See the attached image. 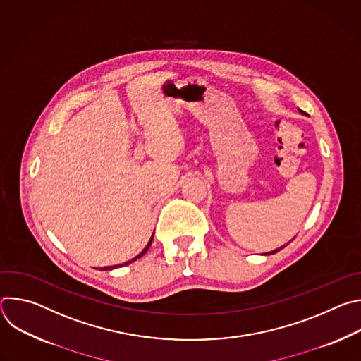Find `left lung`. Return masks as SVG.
<instances>
[{
  "label": "left lung",
  "mask_w": 361,
  "mask_h": 361,
  "mask_svg": "<svg viewBox=\"0 0 361 361\" xmlns=\"http://www.w3.org/2000/svg\"><path fill=\"white\" fill-rule=\"evenodd\" d=\"M298 111H300V114H302V116H307L304 111H301V110H298ZM287 244H288V243H287ZM284 247H286V244H284V245H281L280 248H276V250H273V251H269V252H266V255H271V254H276V252H279V251H280L281 248H284Z\"/></svg>",
  "instance_id": "1"
}]
</instances>
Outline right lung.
<instances>
[{
    "label": "right lung",
    "mask_w": 361,
    "mask_h": 361,
    "mask_svg": "<svg viewBox=\"0 0 361 361\" xmlns=\"http://www.w3.org/2000/svg\"><path fill=\"white\" fill-rule=\"evenodd\" d=\"M152 238H154V233H152V235H151V238H149V241L147 243V245L142 248V251L138 254V255H135L134 259H131V260H128V262H126V263H123V264H117V266H107V267H101V271H109V270H114V269H118V267H124V266H128V264H131L133 262H135L137 259H140V257H142L147 251H148V248H149V245H151V243H152Z\"/></svg>",
    "instance_id": "obj_1"
}]
</instances>
